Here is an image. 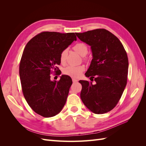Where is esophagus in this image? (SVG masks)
I'll list each match as a JSON object with an SVG mask.
<instances>
[{
	"instance_id": "obj_1",
	"label": "esophagus",
	"mask_w": 146,
	"mask_h": 146,
	"mask_svg": "<svg viewBox=\"0 0 146 146\" xmlns=\"http://www.w3.org/2000/svg\"><path fill=\"white\" fill-rule=\"evenodd\" d=\"M72 82H73V83H76V82H78V80H77V79H76V78H72Z\"/></svg>"
}]
</instances>
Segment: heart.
<instances>
[{
    "label": "heart",
    "mask_w": 146,
    "mask_h": 146,
    "mask_svg": "<svg viewBox=\"0 0 146 146\" xmlns=\"http://www.w3.org/2000/svg\"><path fill=\"white\" fill-rule=\"evenodd\" d=\"M74 49L78 52L79 54L82 56H85L87 54L88 48L87 46L85 43L83 42H78L74 46ZM68 54V50L64 49L61 52L60 54V62L61 63H64L66 59V56ZM85 68L83 65L80 66H68L66 67L63 70V74L66 75V76H69L73 78H78L81 76L82 72L85 70Z\"/></svg>",
    "instance_id": "b5f03b06"
}]
</instances>
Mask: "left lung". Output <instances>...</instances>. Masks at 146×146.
I'll use <instances>...</instances> for the list:
<instances>
[{"label": "left lung", "instance_id": "1", "mask_svg": "<svg viewBox=\"0 0 146 146\" xmlns=\"http://www.w3.org/2000/svg\"><path fill=\"white\" fill-rule=\"evenodd\" d=\"M76 34L91 46L92 59L85 76L96 82L93 85L79 81L82 86L81 99L92 113H106L115 107L127 85L129 60L126 51L115 35L105 29Z\"/></svg>", "mask_w": 146, "mask_h": 146}]
</instances>
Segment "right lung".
Instances as JSON below:
<instances>
[{
  "instance_id": "right-lung-1",
  "label": "right lung",
  "mask_w": 146,
  "mask_h": 146,
  "mask_svg": "<svg viewBox=\"0 0 146 146\" xmlns=\"http://www.w3.org/2000/svg\"><path fill=\"white\" fill-rule=\"evenodd\" d=\"M76 40L74 33L43 32L24 48L19 64L22 90L31 108L43 117L56 115L66 104L71 78L62 75L59 81H52L50 74L59 71L61 52Z\"/></svg>"
}]
</instances>
